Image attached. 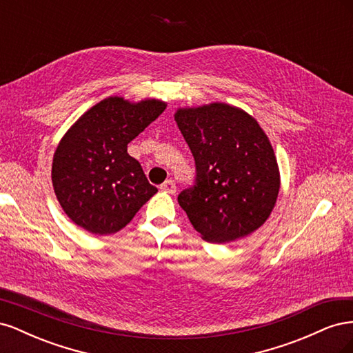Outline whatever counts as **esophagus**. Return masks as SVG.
Returning a JSON list of instances; mask_svg holds the SVG:
<instances>
[{
  "instance_id": "obj_1",
  "label": "esophagus",
  "mask_w": 353,
  "mask_h": 353,
  "mask_svg": "<svg viewBox=\"0 0 353 353\" xmlns=\"http://www.w3.org/2000/svg\"><path fill=\"white\" fill-rule=\"evenodd\" d=\"M160 190L165 191V193H169V194H175L176 185H175V183H174L172 179H168V181H165L162 185H160Z\"/></svg>"
}]
</instances>
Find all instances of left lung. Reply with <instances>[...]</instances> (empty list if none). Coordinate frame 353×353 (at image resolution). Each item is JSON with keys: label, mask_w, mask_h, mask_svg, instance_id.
<instances>
[{"label": "left lung", "mask_w": 353, "mask_h": 353, "mask_svg": "<svg viewBox=\"0 0 353 353\" xmlns=\"http://www.w3.org/2000/svg\"><path fill=\"white\" fill-rule=\"evenodd\" d=\"M175 121L196 160V184L179 206L209 243H230L262 227L280 191L274 148L258 121L236 105L179 108Z\"/></svg>", "instance_id": "obj_1"}]
</instances>
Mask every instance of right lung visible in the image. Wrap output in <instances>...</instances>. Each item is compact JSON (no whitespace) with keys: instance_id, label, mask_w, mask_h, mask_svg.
I'll return each instance as SVG.
<instances>
[{"instance_id":"obj_1","label":"right lung","mask_w":353,"mask_h":353,"mask_svg":"<svg viewBox=\"0 0 353 353\" xmlns=\"http://www.w3.org/2000/svg\"><path fill=\"white\" fill-rule=\"evenodd\" d=\"M166 103L108 97L92 105L60 140L51 179L61 209L95 236L121 231L157 188L148 183L128 144L163 113Z\"/></svg>"}]
</instances>
